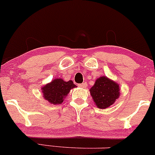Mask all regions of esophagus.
<instances>
[{
    "label": "esophagus",
    "instance_id": "esophagus-1",
    "mask_svg": "<svg viewBox=\"0 0 155 155\" xmlns=\"http://www.w3.org/2000/svg\"><path fill=\"white\" fill-rule=\"evenodd\" d=\"M86 86H87V84H86V83H83V84H79V86L81 88H86Z\"/></svg>",
    "mask_w": 155,
    "mask_h": 155
}]
</instances>
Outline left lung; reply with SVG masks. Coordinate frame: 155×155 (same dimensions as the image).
I'll return each instance as SVG.
<instances>
[{
  "label": "left lung",
  "mask_w": 155,
  "mask_h": 155,
  "mask_svg": "<svg viewBox=\"0 0 155 155\" xmlns=\"http://www.w3.org/2000/svg\"><path fill=\"white\" fill-rule=\"evenodd\" d=\"M89 91L99 109L109 107L120 96L119 84L105 76L97 78Z\"/></svg>",
  "instance_id": "1"
}]
</instances>
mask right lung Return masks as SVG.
<instances>
[{
	"label": "right lung",
	"mask_w": 155,
	"mask_h": 155,
	"mask_svg": "<svg viewBox=\"0 0 155 155\" xmlns=\"http://www.w3.org/2000/svg\"><path fill=\"white\" fill-rule=\"evenodd\" d=\"M76 87L72 81H64L61 78L54 79L51 83L43 86L44 98L51 104H61L71 89Z\"/></svg>",
	"instance_id": "right-lung-1"
}]
</instances>
